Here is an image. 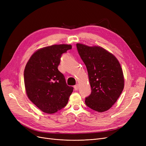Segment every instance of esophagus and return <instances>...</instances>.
I'll return each mask as SVG.
<instances>
[{"label":"esophagus","mask_w":146,"mask_h":146,"mask_svg":"<svg viewBox=\"0 0 146 146\" xmlns=\"http://www.w3.org/2000/svg\"><path fill=\"white\" fill-rule=\"evenodd\" d=\"M74 88L75 90H78V89H79V85H78V84H77V85H76L74 86Z\"/></svg>","instance_id":"obj_1"}]
</instances>
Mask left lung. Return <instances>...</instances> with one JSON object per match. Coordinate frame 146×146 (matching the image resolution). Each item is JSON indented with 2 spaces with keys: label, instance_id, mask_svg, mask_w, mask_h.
<instances>
[{
  "label": "left lung",
  "instance_id": "1",
  "mask_svg": "<svg viewBox=\"0 0 146 146\" xmlns=\"http://www.w3.org/2000/svg\"><path fill=\"white\" fill-rule=\"evenodd\" d=\"M79 55L86 66L91 94L85 99L90 108L99 112L110 109L124 87L121 65L112 54L99 46L78 43Z\"/></svg>",
  "mask_w": 146,
  "mask_h": 146
}]
</instances>
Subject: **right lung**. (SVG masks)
Segmentation results:
<instances>
[{"label": "right lung", "instance_id": "obj_1", "mask_svg": "<svg viewBox=\"0 0 146 146\" xmlns=\"http://www.w3.org/2000/svg\"><path fill=\"white\" fill-rule=\"evenodd\" d=\"M71 45H52L36 50L24 70L27 95L42 112L51 114L67 105L73 88L67 85L64 75L58 70L63 53Z\"/></svg>", "mask_w": 146, "mask_h": 146}]
</instances>
